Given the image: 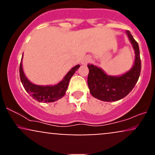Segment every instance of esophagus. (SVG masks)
<instances>
[{"label": "esophagus", "mask_w": 155, "mask_h": 155, "mask_svg": "<svg viewBox=\"0 0 155 155\" xmlns=\"http://www.w3.org/2000/svg\"><path fill=\"white\" fill-rule=\"evenodd\" d=\"M90 61V57H85L84 58V60H82V64L83 65H86V64H87Z\"/></svg>", "instance_id": "esophagus-1"}]
</instances>
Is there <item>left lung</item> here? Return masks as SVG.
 <instances>
[{
	"instance_id": "obj_1",
	"label": "left lung",
	"mask_w": 155,
	"mask_h": 155,
	"mask_svg": "<svg viewBox=\"0 0 155 155\" xmlns=\"http://www.w3.org/2000/svg\"><path fill=\"white\" fill-rule=\"evenodd\" d=\"M127 34L136 54L134 65L128 72L121 76H108L100 68L88 64V87L95 98L107 102L119 101L128 95L138 81L141 70L139 47L129 31Z\"/></svg>"
}]
</instances>
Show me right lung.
<instances>
[{"label":"right lung","mask_w":155,"mask_h":155,"mask_svg":"<svg viewBox=\"0 0 155 155\" xmlns=\"http://www.w3.org/2000/svg\"><path fill=\"white\" fill-rule=\"evenodd\" d=\"M79 67L80 65H77L71 69L70 71L64 77L63 81L54 86H40L32 84L27 79L23 72L22 61L19 65V76L25 90L33 97V99L38 101V102H54L62 98L65 95L71 78Z\"/></svg>","instance_id":"1"}]
</instances>
